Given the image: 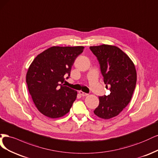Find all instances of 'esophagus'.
Returning a JSON list of instances; mask_svg holds the SVG:
<instances>
[{
  "label": "esophagus",
  "instance_id": "esophagus-1",
  "mask_svg": "<svg viewBox=\"0 0 158 158\" xmlns=\"http://www.w3.org/2000/svg\"><path fill=\"white\" fill-rule=\"evenodd\" d=\"M79 94H81L82 96H86L88 95L87 93H85L83 92V91H81V90L79 91Z\"/></svg>",
  "mask_w": 158,
  "mask_h": 158
}]
</instances>
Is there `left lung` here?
<instances>
[{"instance_id":"1","label":"left lung","mask_w":158,"mask_h":158,"mask_svg":"<svg viewBox=\"0 0 158 158\" xmlns=\"http://www.w3.org/2000/svg\"><path fill=\"white\" fill-rule=\"evenodd\" d=\"M90 49L98 60L106 88L110 90L109 95L100 96L94 113L100 118L108 119L119 115L130 102L136 83L135 66L115 46L102 44Z\"/></svg>"}]
</instances>
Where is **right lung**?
<instances>
[{"label":"right lung","instance_id":"obj_1","mask_svg":"<svg viewBox=\"0 0 158 158\" xmlns=\"http://www.w3.org/2000/svg\"><path fill=\"white\" fill-rule=\"evenodd\" d=\"M83 47H52L37 55L30 65L26 83L33 102L42 114L50 118L68 114L77 98L76 90L63 84L70 76L75 59Z\"/></svg>","mask_w":158,"mask_h":158}]
</instances>
